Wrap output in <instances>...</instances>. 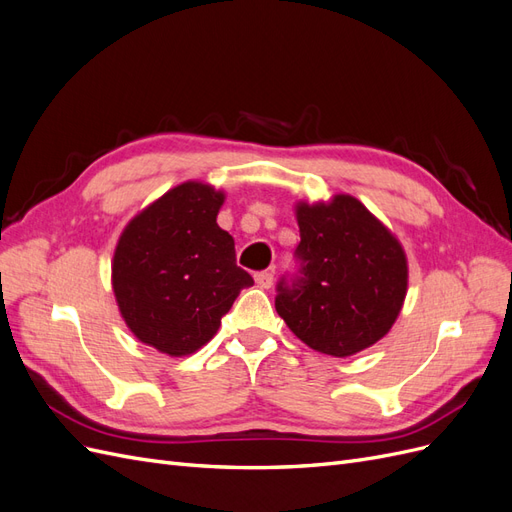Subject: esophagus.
I'll return each mask as SVG.
<instances>
[{"instance_id":"obj_1","label":"esophagus","mask_w":512,"mask_h":512,"mask_svg":"<svg viewBox=\"0 0 512 512\" xmlns=\"http://www.w3.org/2000/svg\"><path fill=\"white\" fill-rule=\"evenodd\" d=\"M254 280L258 284V288H271L273 286V273L271 271H260L254 275Z\"/></svg>"}]
</instances>
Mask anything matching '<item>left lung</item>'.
I'll use <instances>...</instances> for the list:
<instances>
[{
  "mask_svg": "<svg viewBox=\"0 0 512 512\" xmlns=\"http://www.w3.org/2000/svg\"><path fill=\"white\" fill-rule=\"evenodd\" d=\"M294 213L301 275L277 286V314L303 344L337 359L374 346L406 301L404 247L350 194L314 205L299 200Z\"/></svg>",
  "mask_w": 512,
  "mask_h": 512,
  "instance_id": "8db88e82",
  "label": "left lung"
}]
</instances>
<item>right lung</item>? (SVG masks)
Wrapping results in <instances>:
<instances>
[{
    "instance_id": "1",
    "label": "right lung",
    "mask_w": 512,
    "mask_h": 512,
    "mask_svg": "<svg viewBox=\"0 0 512 512\" xmlns=\"http://www.w3.org/2000/svg\"><path fill=\"white\" fill-rule=\"evenodd\" d=\"M226 194L185 181L123 228L111 282L121 318L138 342L188 356L218 333L222 316L252 286L237 267L235 239L218 226Z\"/></svg>"
}]
</instances>
